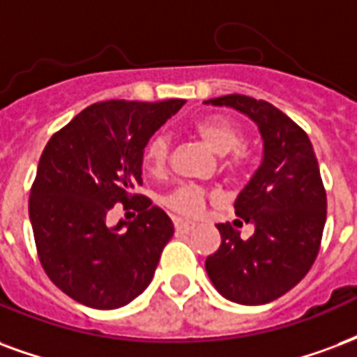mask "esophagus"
<instances>
[{
    "label": "esophagus",
    "instance_id": "obj_1",
    "mask_svg": "<svg viewBox=\"0 0 357 357\" xmlns=\"http://www.w3.org/2000/svg\"><path fill=\"white\" fill-rule=\"evenodd\" d=\"M174 225H176V231L181 232V234H185V232L195 229V223H191V221H183V219H176Z\"/></svg>",
    "mask_w": 357,
    "mask_h": 357
}]
</instances>
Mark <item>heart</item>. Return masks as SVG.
<instances>
[{
  "label": "heart",
  "instance_id": "b5f03b06",
  "mask_svg": "<svg viewBox=\"0 0 357 357\" xmlns=\"http://www.w3.org/2000/svg\"><path fill=\"white\" fill-rule=\"evenodd\" d=\"M195 132L219 157L235 151L231 157L223 158V162H221L223 170L229 174H236L244 166V157L236 151L240 145L244 144V134L229 119H202L195 125ZM168 157H170V139L166 134H155L144 147L145 170L153 176H160L168 166ZM208 200H210V195L206 189L195 185V183H181L166 195L162 199V204L174 213L185 215V218H197L204 212Z\"/></svg>",
  "mask_w": 357,
  "mask_h": 357
}]
</instances>
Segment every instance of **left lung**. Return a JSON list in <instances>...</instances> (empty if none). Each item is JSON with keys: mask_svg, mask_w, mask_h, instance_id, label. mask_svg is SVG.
Returning a JSON list of instances; mask_svg holds the SVG:
<instances>
[{"mask_svg": "<svg viewBox=\"0 0 357 357\" xmlns=\"http://www.w3.org/2000/svg\"><path fill=\"white\" fill-rule=\"evenodd\" d=\"M204 104L244 113L263 138L261 166L234 202L255 232L242 240L231 223H219L221 245L206 259V273L225 299L265 305L297 286L319 252L327 199L318 158L306 132L265 100L227 94Z\"/></svg>", "mask_w": 357, "mask_h": 357, "instance_id": "1", "label": "left lung"}]
</instances>
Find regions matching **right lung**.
I'll use <instances>...</instances> for the list:
<instances>
[{"instance_id":"add662e5","label":"right lung","mask_w":357,"mask_h":357,"mask_svg":"<svg viewBox=\"0 0 357 357\" xmlns=\"http://www.w3.org/2000/svg\"><path fill=\"white\" fill-rule=\"evenodd\" d=\"M185 100L89 105L49 139L30 192V221L41 265L71 299L98 310L128 305L151 284L174 225L138 195L144 147ZM121 202L139 218L115 227Z\"/></svg>"}]
</instances>
